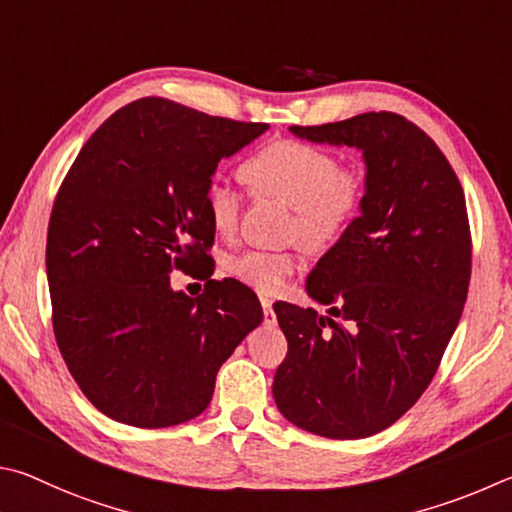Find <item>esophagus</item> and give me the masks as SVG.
Here are the masks:
<instances>
[{
    "instance_id": "esophagus-1",
    "label": "esophagus",
    "mask_w": 512,
    "mask_h": 512,
    "mask_svg": "<svg viewBox=\"0 0 512 512\" xmlns=\"http://www.w3.org/2000/svg\"><path fill=\"white\" fill-rule=\"evenodd\" d=\"M261 306H263L265 324H267V326H274V324H276V315H274V310H272V299L261 297Z\"/></svg>"
}]
</instances>
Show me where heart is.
I'll use <instances>...</instances> for the list:
<instances>
[{
    "mask_svg": "<svg viewBox=\"0 0 512 512\" xmlns=\"http://www.w3.org/2000/svg\"><path fill=\"white\" fill-rule=\"evenodd\" d=\"M247 177L263 193L281 197L294 209L290 238L312 249L333 247L346 236L366 204V179L355 168H342L324 148L303 141H276L249 159ZM206 215L215 231L229 233L240 218V195L222 179H213L204 195ZM294 251L251 249L233 256L227 270L258 292H279L297 270Z\"/></svg>",
    "mask_w": 512,
    "mask_h": 512,
    "instance_id": "heart-1",
    "label": "heart"
}]
</instances>
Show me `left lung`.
<instances>
[{"mask_svg": "<svg viewBox=\"0 0 512 512\" xmlns=\"http://www.w3.org/2000/svg\"><path fill=\"white\" fill-rule=\"evenodd\" d=\"M290 130L360 148L366 204L306 283L340 319L274 306L288 355L272 393L281 414L306 432L366 438L416 405L459 326L472 272L465 195L434 139L400 114Z\"/></svg>", "mask_w": 512, "mask_h": 512, "instance_id": "1", "label": "left lung"}]
</instances>
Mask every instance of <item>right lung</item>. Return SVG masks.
I'll use <instances>...</instances> for the list:
<instances>
[{"label":"right lung","instance_id":"obj_1","mask_svg":"<svg viewBox=\"0 0 512 512\" xmlns=\"http://www.w3.org/2000/svg\"><path fill=\"white\" fill-rule=\"evenodd\" d=\"M267 128L139 98L62 179L47 233L53 335L105 416L141 429L200 416L220 366L263 321L247 285L211 279L204 195L220 159ZM193 266L210 279L195 300L169 288L170 271Z\"/></svg>","mask_w":512,"mask_h":512}]
</instances>
